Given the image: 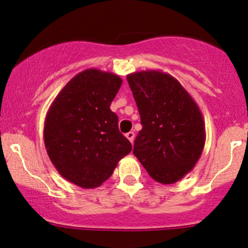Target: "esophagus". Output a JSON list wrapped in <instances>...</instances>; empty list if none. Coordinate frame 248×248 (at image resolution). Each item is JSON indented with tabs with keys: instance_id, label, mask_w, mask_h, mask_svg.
Returning <instances> with one entry per match:
<instances>
[{
	"instance_id": "1",
	"label": "esophagus",
	"mask_w": 248,
	"mask_h": 248,
	"mask_svg": "<svg viewBox=\"0 0 248 248\" xmlns=\"http://www.w3.org/2000/svg\"><path fill=\"white\" fill-rule=\"evenodd\" d=\"M125 137H127L128 139H129V141L131 142H134V139H135V132L134 131H129L128 134H125Z\"/></svg>"
}]
</instances>
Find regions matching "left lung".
I'll use <instances>...</instances> for the list:
<instances>
[{"label": "left lung", "mask_w": 248, "mask_h": 248, "mask_svg": "<svg viewBox=\"0 0 248 248\" xmlns=\"http://www.w3.org/2000/svg\"><path fill=\"white\" fill-rule=\"evenodd\" d=\"M142 129L134 155L149 176L173 184L193 169L205 142L202 113L193 97L172 75L140 71L127 75Z\"/></svg>", "instance_id": "left-lung-1"}]
</instances>
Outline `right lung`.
<instances>
[{
	"label": "right lung",
	"mask_w": 248,
	"mask_h": 248,
	"mask_svg": "<svg viewBox=\"0 0 248 248\" xmlns=\"http://www.w3.org/2000/svg\"><path fill=\"white\" fill-rule=\"evenodd\" d=\"M123 79L96 68L75 75L49 107L45 147L58 173L75 186L94 189L112 175L131 144L110 109Z\"/></svg>",
	"instance_id": "1"
}]
</instances>
